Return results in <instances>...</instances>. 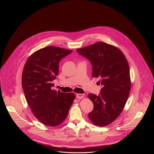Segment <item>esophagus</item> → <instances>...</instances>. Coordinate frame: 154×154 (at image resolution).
I'll list each match as a JSON object with an SVG mask.
<instances>
[{
	"instance_id": "esophagus-1",
	"label": "esophagus",
	"mask_w": 154,
	"mask_h": 154,
	"mask_svg": "<svg viewBox=\"0 0 154 154\" xmlns=\"http://www.w3.org/2000/svg\"><path fill=\"white\" fill-rule=\"evenodd\" d=\"M84 97L83 94H76V97L77 99H82Z\"/></svg>"
}]
</instances>
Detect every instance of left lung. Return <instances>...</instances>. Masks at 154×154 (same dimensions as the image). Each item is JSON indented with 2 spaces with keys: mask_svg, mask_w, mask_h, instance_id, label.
I'll return each instance as SVG.
<instances>
[{
  "mask_svg": "<svg viewBox=\"0 0 154 154\" xmlns=\"http://www.w3.org/2000/svg\"><path fill=\"white\" fill-rule=\"evenodd\" d=\"M77 52L91 62L92 76L100 79L103 86L98 96L88 95L94 104L89 119L97 126H106L120 115L128 99L131 88L128 61L120 49L103 42Z\"/></svg>",
  "mask_w": 154,
  "mask_h": 154,
  "instance_id": "obj_1",
  "label": "left lung"
}]
</instances>
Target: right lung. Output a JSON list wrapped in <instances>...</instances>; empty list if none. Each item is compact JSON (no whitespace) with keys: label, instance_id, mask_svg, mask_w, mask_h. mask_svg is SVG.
<instances>
[{"label":"right lung","instance_id":"right-lung-1","mask_svg":"<svg viewBox=\"0 0 154 154\" xmlns=\"http://www.w3.org/2000/svg\"><path fill=\"white\" fill-rule=\"evenodd\" d=\"M72 51L48 46L32 54L24 65L22 86L27 103L42 124L57 126L66 118L75 97L73 93L52 90L59 72V63Z\"/></svg>","mask_w":154,"mask_h":154}]
</instances>
